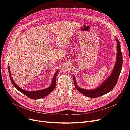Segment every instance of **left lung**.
Segmentation results:
<instances>
[{"label":"left lung","mask_w":130,"mask_h":130,"mask_svg":"<svg viewBox=\"0 0 130 130\" xmlns=\"http://www.w3.org/2000/svg\"><path fill=\"white\" fill-rule=\"evenodd\" d=\"M117 42V61L114 67L113 70L111 74L101 84V85L95 88L94 90H86L79 87L76 84V82L74 76H73L74 83L75 87L76 90L84 95L85 96L91 98H96L102 96L108 92L112 91L115 86L117 83V82L120 76V74L122 70L123 60H122V54L121 51V45L119 40L118 38H116Z\"/></svg>","instance_id":"1"}]
</instances>
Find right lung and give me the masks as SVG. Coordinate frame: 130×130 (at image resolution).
<instances>
[{
	"label": "right lung",
	"mask_w": 130,
	"mask_h": 130,
	"mask_svg": "<svg viewBox=\"0 0 130 130\" xmlns=\"http://www.w3.org/2000/svg\"><path fill=\"white\" fill-rule=\"evenodd\" d=\"M8 72H9V76H10V79L11 80V82L13 85L20 92H22L23 94L24 95H26V96L31 99L33 100H37V99H39L41 98H44L46 96H47L48 95L50 94L54 89V88L55 87L56 85V76L57 75L58 71L56 72V73H55L54 75L53 76V78L52 79V84L51 85L47 88H45V89L42 90H39V91H25L20 87H19L17 85H16L15 83V82L13 81L12 79L11 76V74H10V68L9 66H8Z\"/></svg>",
	"instance_id": "obj_1"
}]
</instances>
